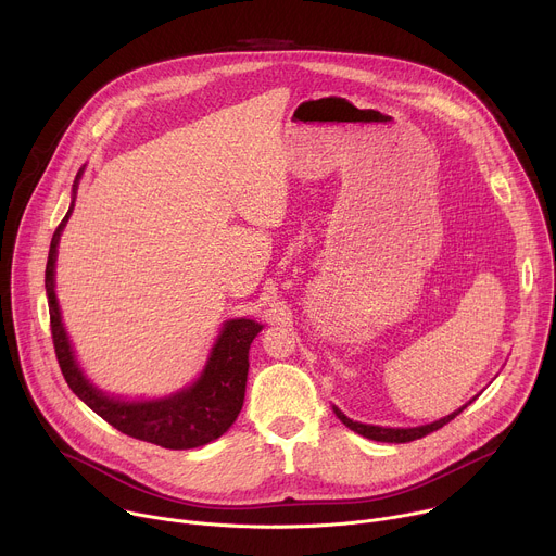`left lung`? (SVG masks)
<instances>
[{
	"label": "left lung",
	"mask_w": 556,
	"mask_h": 556,
	"mask_svg": "<svg viewBox=\"0 0 556 556\" xmlns=\"http://www.w3.org/2000/svg\"><path fill=\"white\" fill-rule=\"evenodd\" d=\"M332 409H334L337 418H339L345 427H350L352 431H356L358 435L369 438V440H376V442H395V444H401V442H414V440H420V438H425V435H429V433H433V431L442 429V427H444V425H448L455 416H459V414L466 409V405H464L462 409L453 412L451 416H444V418H440V420H435V422H431V425H422V427H414V429H389V427L363 425V422H354V420H350V418H348L339 407H332Z\"/></svg>",
	"instance_id": "8db88e82"
}]
</instances>
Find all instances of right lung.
I'll return each mask as SVG.
<instances>
[{"label": "right lung", "mask_w": 556, "mask_h": 556, "mask_svg": "<svg viewBox=\"0 0 556 556\" xmlns=\"http://www.w3.org/2000/svg\"><path fill=\"white\" fill-rule=\"evenodd\" d=\"M81 176L84 172L76 174V180L72 185V204L52 235L46 264L50 330L61 374L78 399L121 433L174 451L204 446L226 433L242 412L249 376V350L264 326L251 319L226 321L202 376L191 387L169 395V399L127 403L121 399H110V395L99 391L74 361V352L63 330L54 294V262L59 237L67 217L72 215Z\"/></svg>", "instance_id": "1"}]
</instances>
